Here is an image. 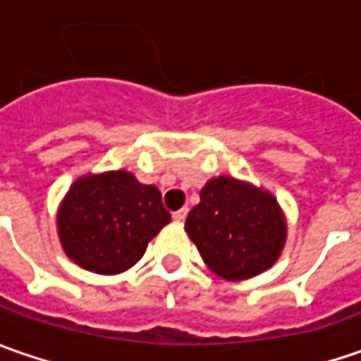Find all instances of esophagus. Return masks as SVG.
Here are the masks:
<instances>
[{
  "label": "esophagus",
  "instance_id": "34e87169",
  "mask_svg": "<svg viewBox=\"0 0 361 361\" xmlns=\"http://www.w3.org/2000/svg\"><path fill=\"white\" fill-rule=\"evenodd\" d=\"M187 215H188V209H180V211L173 213V219L176 221V223H183V221L187 219Z\"/></svg>",
  "mask_w": 361,
  "mask_h": 361
}]
</instances>
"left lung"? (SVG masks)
<instances>
[{"instance_id": "1", "label": "left lung", "mask_w": 361, "mask_h": 361, "mask_svg": "<svg viewBox=\"0 0 361 361\" xmlns=\"http://www.w3.org/2000/svg\"><path fill=\"white\" fill-rule=\"evenodd\" d=\"M185 229L207 267L229 281L269 269L285 243V219L277 201L229 176L207 183Z\"/></svg>"}]
</instances>
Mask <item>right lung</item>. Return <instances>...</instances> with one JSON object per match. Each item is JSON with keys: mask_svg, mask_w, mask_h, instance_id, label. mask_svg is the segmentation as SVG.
<instances>
[{"mask_svg": "<svg viewBox=\"0 0 361 361\" xmlns=\"http://www.w3.org/2000/svg\"><path fill=\"white\" fill-rule=\"evenodd\" d=\"M169 221L159 188L118 171L78 180L60 207L58 231L80 267L114 275L145 255L148 241Z\"/></svg>", "mask_w": 361, "mask_h": 361, "instance_id": "1", "label": "right lung"}]
</instances>
